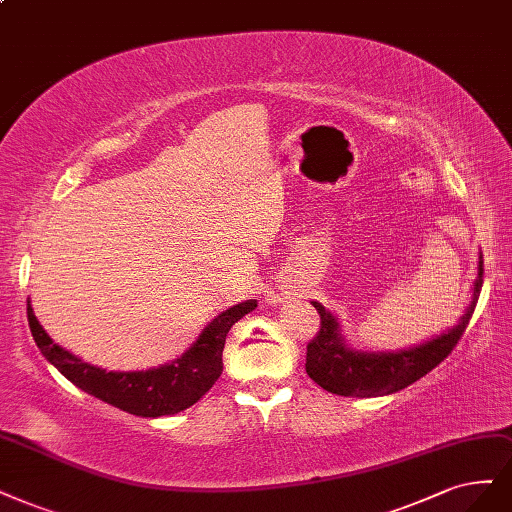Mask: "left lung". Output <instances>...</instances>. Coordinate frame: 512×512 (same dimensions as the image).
<instances>
[{"instance_id":"1","label":"left lung","mask_w":512,"mask_h":512,"mask_svg":"<svg viewBox=\"0 0 512 512\" xmlns=\"http://www.w3.org/2000/svg\"><path fill=\"white\" fill-rule=\"evenodd\" d=\"M483 286V256H479V271L474 279L472 301L462 315V320L451 330L438 334L436 339L421 343L411 349L400 351H356L345 345L341 337V326L324 305L315 303L313 307L320 313V332L307 345V375L324 387L326 392L337 396H356V398H373L387 396L415 383L432 368L443 362L470 322V317L477 307L479 294Z\"/></svg>"}]
</instances>
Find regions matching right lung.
Segmentation results:
<instances>
[{"label":"right lung","instance_id":"add662e5","mask_svg":"<svg viewBox=\"0 0 512 512\" xmlns=\"http://www.w3.org/2000/svg\"><path fill=\"white\" fill-rule=\"evenodd\" d=\"M254 309L256 301H245L222 311L178 360L135 373H108L69 354L40 326L31 301H27V320L42 356L82 392L137 417H163L192 407L214 387L222 375V349L228 330Z\"/></svg>","mask_w":512,"mask_h":512}]
</instances>
